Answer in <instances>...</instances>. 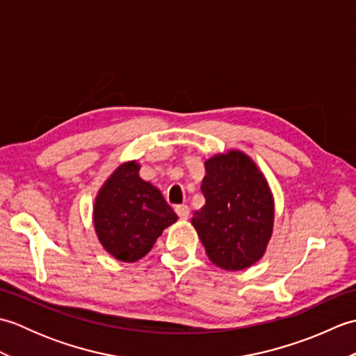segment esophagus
I'll return each instance as SVG.
<instances>
[{"label": "esophagus", "mask_w": 356, "mask_h": 356, "mask_svg": "<svg viewBox=\"0 0 356 356\" xmlns=\"http://www.w3.org/2000/svg\"><path fill=\"white\" fill-rule=\"evenodd\" d=\"M174 211H176V214L180 218H188V216H190V208H188L186 205H176Z\"/></svg>", "instance_id": "esophagus-1"}]
</instances>
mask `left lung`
Wrapping results in <instances>:
<instances>
[{
	"instance_id": "1",
	"label": "left lung",
	"mask_w": 356,
	"mask_h": 356,
	"mask_svg": "<svg viewBox=\"0 0 356 356\" xmlns=\"http://www.w3.org/2000/svg\"><path fill=\"white\" fill-rule=\"evenodd\" d=\"M205 166V207L194 211V228L218 268H249L261 259L272 234L274 202L269 186L240 151L211 157Z\"/></svg>"
}]
</instances>
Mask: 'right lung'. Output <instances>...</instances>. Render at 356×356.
<instances>
[{"instance_id": "obj_1", "label": "right lung", "mask_w": 356, "mask_h": 356, "mask_svg": "<svg viewBox=\"0 0 356 356\" xmlns=\"http://www.w3.org/2000/svg\"><path fill=\"white\" fill-rule=\"evenodd\" d=\"M95 228L102 246L120 261L149 252L177 216L156 186L139 177V165H120L95 202Z\"/></svg>"}]
</instances>
